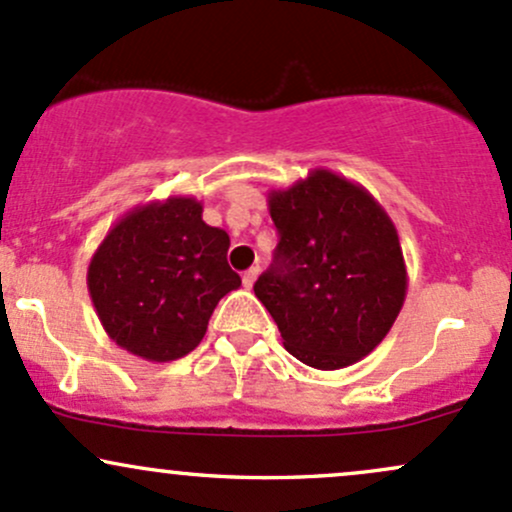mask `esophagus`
Here are the masks:
<instances>
[{
    "mask_svg": "<svg viewBox=\"0 0 512 512\" xmlns=\"http://www.w3.org/2000/svg\"><path fill=\"white\" fill-rule=\"evenodd\" d=\"M257 274H260V267H250L247 272H243V284L245 289H252V284H255Z\"/></svg>",
    "mask_w": 512,
    "mask_h": 512,
    "instance_id": "1",
    "label": "esophagus"
}]
</instances>
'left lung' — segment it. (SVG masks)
<instances>
[{
  "instance_id": "obj_1",
  "label": "left lung",
  "mask_w": 512,
  "mask_h": 512,
  "mask_svg": "<svg viewBox=\"0 0 512 512\" xmlns=\"http://www.w3.org/2000/svg\"><path fill=\"white\" fill-rule=\"evenodd\" d=\"M267 204L279 245L255 296L296 359L350 367L386 338L406 301L396 226L362 184L330 170L274 189Z\"/></svg>"
}]
</instances>
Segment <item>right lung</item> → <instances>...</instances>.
<instances>
[{"label": "right lung", "mask_w": 512, "mask_h": 512, "mask_svg": "<svg viewBox=\"0 0 512 512\" xmlns=\"http://www.w3.org/2000/svg\"><path fill=\"white\" fill-rule=\"evenodd\" d=\"M194 196L136 206L106 233L87 286L106 335L148 362H172L204 340L209 318L240 277L230 238L201 218Z\"/></svg>", "instance_id": "right-lung-1"}]
</instances>
